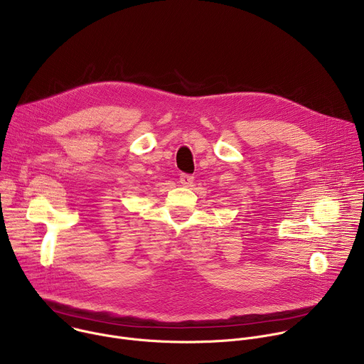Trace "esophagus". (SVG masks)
<instances>
[{
  "mask_svg": "<svg viewBox=\"0 0 364 364\" xmlns=\"http://www.w3.org/2000/svg\"><path fill=\"white\" fill-rule=\"evenodd\" d=\"M194 181V177L191 174H187V173H181L180 174V183L184 186V187H190Z\"/></svg>",
  "mask_w": 364,
  "mask_h": 364,
  "instance_id": "34e87169",
  "label": "esophagus"
}]
</instances>
